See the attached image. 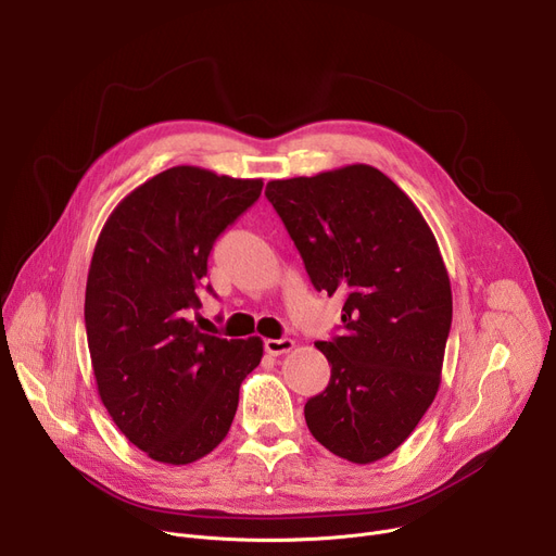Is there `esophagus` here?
<instances>
[{"label":"esophagus","instance_id":"34e87169","mask_svg":"<svg viewBox=\"0 0 556 556\" xmlns=\"http://www.w3.org/2000/svg\"><path fill=\"white\" fill-rule=\"evenodd\" d=\"M294 342L290 338H281V340H266L264 342V349L268 355H281V353H288L292 351Z\"/></svg>","mask_w":556,"mask_h":556}]
</instances>
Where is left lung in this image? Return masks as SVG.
<instances>
[{"instance_id": "8db88e82", "label": "left lung", "mask_w": 556, "mask_h": 556, "mask_svg": "<svg viewBox=\"0 0 556 556\" xmlns=\"http://www.w3.org/2000/svg\"><path fill=\"white\" fill-rule=\"evenodd\" d=\"M266 197L313 286L346 294L340 336L315 344L330 380L306 402V425L336 456L376 463L412 435L440 387L452 286L435 237L371 165L270 180Z\"/></svg>"}]
</instances>
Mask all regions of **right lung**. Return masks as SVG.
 Masks as SVG:
<instances>
[{
  "instance_id": "1",
  "label": "right lung",
  "mask_w": 556,
  "mask_h": 556,
  "mask_svg": "<svg viewBox=\"0 0 556 556\" xmlns=\"http://www.w3.org/2000/svg\"><path fill=\"white\" fill-rule=\"evenodd\" d=\"M262 188V178L178 165L127 194L98 237L85 294L93 376L111 420L152 460L207 456L262 362L258 338L224 340L188 319L212 292L203 277L214 241Z\"/></svg>"
}]
</instances>
